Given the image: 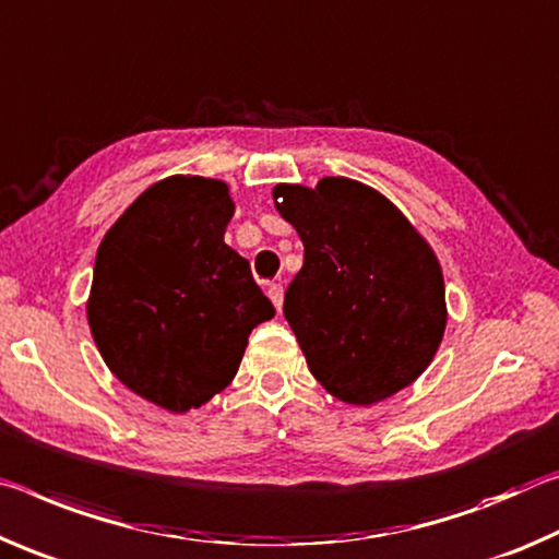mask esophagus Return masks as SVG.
<instances>
[{"label":"esophagus","mask_w":559,"mask_h":559,"mask_svg":"<svg viewBox=\"0 0 559 559\" xmlns=\"http://www.w3.org/2000/svg\"><path fill=\"white\" fill-rule=\"evenodd\" d=\"M267 295L272 299V305L277 307V312H282V301H285V289H282L280 282H272V285H267Z\"/></svg>","instance_id":"1"}]
</instances>
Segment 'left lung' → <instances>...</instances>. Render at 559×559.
<instances>
[{
	"label": "left lung",
	"mask_w": 559,
	"mask_h": 559,
	"mask_svg": "<svg viewBox=\"0 0 559 559\" xmlns=\"http://www.w3.org/2000/svg\"><path fill=\"white\" fill-rule=\"evenodd\" d=\"M272 195L305 242L285 317L314 379L356 406L416 381L445 329L443 274L431 247L364 182L324 178L317 190L277 186Z\"/></svg>",
	"instance_id": "left-lung-1"
}]
</instances>
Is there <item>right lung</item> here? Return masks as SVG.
<instances>
[{
  "mask_svg": "<svg viewBox=\"0 0 559 559\" xmlns=\"http://www.w3.org/2000/svg\"><path fill=\"white\" fill-rule=\"evenodd\" d=\"M230 217L225 182L173 176L145 190L98 247L94 342L128 389L173 414L223 391L247 336L274 317L250 262L223 240Z\"/></svg>",
  "mask_w": 559,
  "mask_h": 559,
  "instance_id": "1",
  "label": "right lung"
}]
</instances>
